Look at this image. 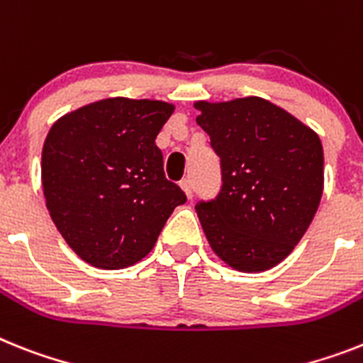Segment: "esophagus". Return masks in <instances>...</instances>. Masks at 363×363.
Instances as JSON below:
<instances>
[{
	"instance_id": "esophagus-1",
	"label": "esophagus",
	"mask_w": 363,
	"mask_h": 363,
	"mask_svg": "<svg viewBox=\"0 0 363 363\" xmlns=\"http://www.w3.org/2000/svg\"><path fill=\"white\" fill-rule=\"evenodd\" d=\"M181 188H182V191L186 194L188 199H191V197H194V184H191L190 179H184V181H181Z\"/></svg>"
}]
</instances>
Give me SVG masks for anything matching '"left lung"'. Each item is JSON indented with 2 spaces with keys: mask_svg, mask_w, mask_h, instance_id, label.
<instances>
[{
  "mask_svg": "<svg viewBox=\"0 0 363 363\" xmlns=\"http://www.w3.org/2000/svg\"><path fill=\"white\" fill-rule=\"evenodd\" d=\"M221 158V190L196 210L212 251L238 271L275 267L303 238L323 196L319 136L262 97L194 105Z\"/></svg>",
  "mask_w": 363,
  "mask_h": 363,
  "instance_id": "left-lung-1",
  "label": "left lung"
}]
</instances>
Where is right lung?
<instances>
[{
  "label": "right lung",
  "instance_id": "add662e5",
  "mask_svg": "<svg viewBox=\"0 0 363 363\" xmlns=\"http://www.w3.org/2000/svg\"><path fill=\"white\" fill-rule=\"evenodd\" d=\"M175 106L108 97L55 121L42 149V188L55 227L79 258L123 269L147 257L175 206L155 140Z\"/></svg>",
  "mask_w": 363,
  "mask_h": 363
}]
</instances>
